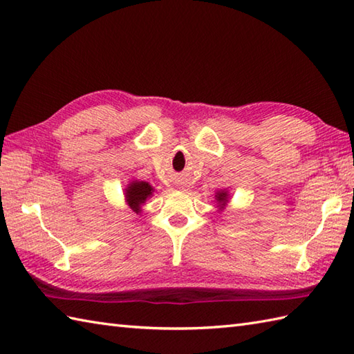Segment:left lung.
Listing matches in <instances>:
<instances>
[{
    "label": "left lung",
    "mask_w": 354,
    "mask_h": 354,
    "mask_svg": "<svg viewBox=\"0 0 354 354\" xmlns=\"http://www.w3.org/2000/svg\"><path fill=\"white\" fill-rule=\"evenodd\" d=\"M217 201H219L222 205H225V202H227V193H219V194H217Z\"/></svg>",
    "instance_id": "1"
}]
</instances>
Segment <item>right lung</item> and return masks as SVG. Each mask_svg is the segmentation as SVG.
Listing matches in <instances>:
<instances>
[{"mask_svg": "<svg viewBox=\"0 0 354 354\" xmlns=\"http://www.w3.org/2000/svg\"><path fill=\"white\" fill-rule=\"evenodd\" d=\"M152 192H153L152 187L145 181H135L127 187L126 198L133 212L140 213V205L145 204V201L150 196V194H152Z\"/></svg>", "mask_w": 354, "mask_h": 354, "instance_id": "1", "label": "right lung"}]
</instances>
